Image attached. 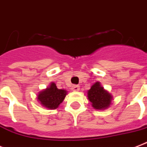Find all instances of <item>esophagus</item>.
Here are the masks:
<instances>
[{
    "mask_svg": "<svg viewBox=\"0 0 147 147\" xmlns=\"http://www.w3.org/2000/svg\"><path fill=\"white\" fill-rule=\"evenodd\" d=\"M71 89H72L74 92H77V91L80 90V86H77V85H74L72 86V88H71Z\"/></svg>",
    "mask_w": 147,
    "mask_h": 147,
    "instance_id": "esophagus-1",
    "label": "esophagus"
}]
</instances>
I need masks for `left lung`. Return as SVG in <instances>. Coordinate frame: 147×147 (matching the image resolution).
Masks as SVG:
<instances>
[{"instance_id": "obj_1", "label": "left lung", "mask_w": 147, "mask_h": 147, "mask_svg": "<svg viewBox=\"0 0 147 147\" xmlns=\"http://www.w3.org/2000/svg\"><path fill=\"white\" fill-rule=\"evenodd\" d=\"M87 97L94 109L104 110L108 108L113 100V95L104 89L100 82H96L87 92Z\"/></svg>"}]
</instances>
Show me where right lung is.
<instances>
[{
    "label": "right lung",
    "instance_id": "add662e5",
    "mask_svg": "<svg viewBox=\"0 0 147 147\" xmlns=\"http://www.w3.org/2000/svg\"><path fill=\"white\" fill-rule=\"evenodd\" d=\"M67 92L65 89H59L53 82L49 86L38 93L37 99L38 102L49 110H55L65 100Z\"/></svg>",
    "mask_w": 147,
    "mask_h": 147
}]
</instances>
